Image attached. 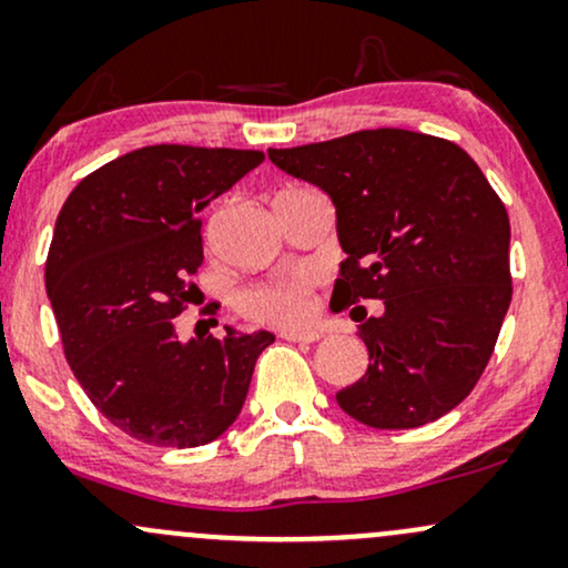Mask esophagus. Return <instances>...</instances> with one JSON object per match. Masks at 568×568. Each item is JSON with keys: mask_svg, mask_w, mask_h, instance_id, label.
Listing matches in <instances>:
<instances>
[{"mask_svg": "<svg viewBox=\"0 0 568 568\" xmlns=\"http://www.w3.org/2000/svg\"><path fill=\"white\" fill-rule=\"evenodd\" d=\"M282 337L290 339V343H318V339H322V332H316V329H311V332L284 329Z\"/></svg>", "mask_w": 568, "mask_h": 568, "instance_id": "1", "label": "esophagus"}]
</instances>
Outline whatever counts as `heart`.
Instances as JSON below:
<instances>
[{
  "mask_svg": "<svg viewBox=\"0 0 568 568\" xmlns=\"http://www.w3.org/2000/svg\"><path fill=\"white\" fill-rule=\"evenodd\" d=\"M316 273L295 268L268 282L246 286L236 300V308L252 324L300 329L316 316Z\"/></svg>",
  "mask_w": 568,
  "mask_h": 568,
  "instance_id": "obj_1",
  "label": "heart"
}]
</instances>
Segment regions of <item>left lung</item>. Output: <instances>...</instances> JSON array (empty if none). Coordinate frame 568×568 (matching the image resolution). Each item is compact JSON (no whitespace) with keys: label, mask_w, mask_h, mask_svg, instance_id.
<instances>
[{"label":"left lung","mask_w":568,"mask_h":568,"mask_svg":"<svg viewBox=\"0 0 568 568\" xmlns=\"http://www.w3.org/2000/svg\"><path fill=\"white\" fill-rule=\"evenodd\" d=\"M268 156L337 210L348 257L332 305H356L372 362L337 393L339 409L377 430L455 409L484 375L513 297L508 210L478 164L452 140L393 126ZM362 298L386 311L366 317Z\"/></svg>","instance_id":"left-lung-1"}]
</instances>
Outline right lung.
<instances>
[{
    "label": "right lung",
    "instance_id": "obj_1",
    "mask_svg": "<svg viewBox=\"0 0 568 568\" xmlns=\"http://www.w3.org/2000/svg\"><path fill=\"white\" fill-rule=\"evenodd\" d=\"M263 151L145 145L90 172L65 199L44 263L65 362L126 436L191 449L242 412L271 332L180 343L202 268V217Z\"/></svg>",
    "mask_w": 568,
    "mask_h": 568
}]
</instances>
